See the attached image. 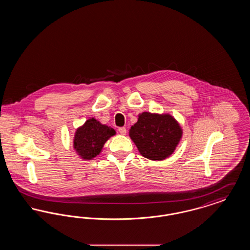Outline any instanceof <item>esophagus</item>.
<instances>
[{
    "label": "esophagus",
    "instance_id": "1",
    "mask_svg": "<svg viewBox=\"0 0 250 250\" xmlns=\"http://www.w3.org/2000/svg\"><path fill=\"white\" fill-rule=\"evenodd\" d=\"M118 131H119L121 135H125V134H126V129H125V127H120Z\"/></svg>",
    "mask_w": 250,
    "mask_h": 250
}]
</instances>
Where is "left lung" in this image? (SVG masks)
Masks as SVG:
<instances>
[{"instance_id": "8db88e82", "label": "left lung", "mask_w": 250, "mask_h": 250, "mask_svg": "<svg viewBox=\"0 0 250 250\" xmlns=\"http://www.w3.org/2000/svg\"><path fill=\"white\" fill-rule=\"evenodd\" d=\"M129 137L141 155L161 161L173 154L183 137V129L169 113L144 111L131 126Z\"/></svg>"}]
</instances>
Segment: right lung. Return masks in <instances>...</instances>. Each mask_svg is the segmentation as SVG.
Here are the masks:
<instances>
[{"label": "right lung", "mask_w": 250, "mask_h": 250, "mask_svg": "<svg viewBox=\"0 0 250 250\" xmlns=\"http://www.w3.org/2000/svg\"><path fill=\"white\" fill-rule=\"evenodd\" d=\"M115 134L116 131L113 128L93 117L75 131L73 148L82 159L92 160L102 152L105 143Z\"/></svg>", "instance_id": "right-lung-1"}]
</instances>
